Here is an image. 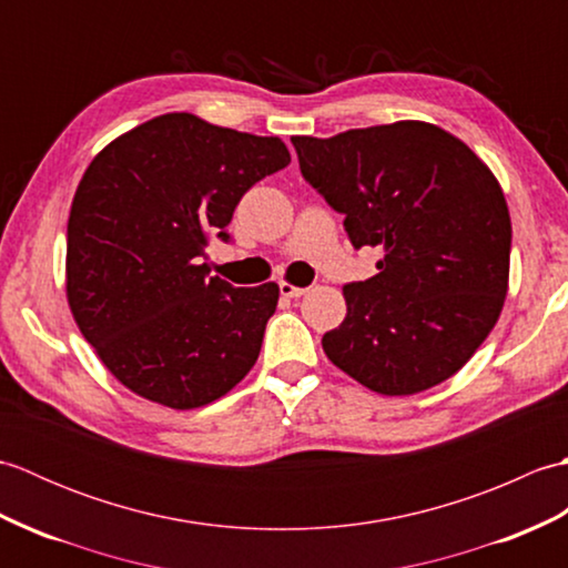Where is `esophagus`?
Segmentation results:
<instances>
[{
	"label": "esophagus",
	"instance_id": "1",
	"mask_svg": "<svg viewBox=\"0 0 568 568\" xmlns=\"http://www.w3.org/2000/svg\"><path fill=\"white\" fill-rule=\"evenodd\" d=\"M305 293H307V287H297V285H293V283L281 281V295H283V297H303Z\"/></svg>",
	"mask_w": 568,
	"mask_h": 568
}]
</instances>
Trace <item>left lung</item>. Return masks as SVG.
<instances>
[{
	"label": "left lung",
	"mask_w": 568,
	"mask_h": 568,
	"mask_svg": "<svg viewBox=\"0 0 568 568\" xmlns=\"http://www.w3.org/2000/svg\"><path fill=\"white\" fill-rule=\"evenodd\" d=\"M307 183L342 212L378 273L344 285L324 354L368 390L415 395L452 378L496 327L508 295L510 212L490 168L427 122L293 136Z\"/></svg>",
	"instance_id": "1"
}]
</instances>
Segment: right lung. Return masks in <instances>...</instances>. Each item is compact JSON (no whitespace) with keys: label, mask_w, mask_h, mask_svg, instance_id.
I'll list each match as a JSON object with an SVG mask.
<instances>
[{"label":"right lung","mask_w":568,"mask_h":568,"mask_svg":"<svg viewBox=\"0 0 568 568\" xmlns=\"http://www.w3.org/2000/svg\"><path fill=\"white\" fill-rule=\"evenodd\" d=\"M291 163L277 136L171 112L126 131L84 171L68 220L72 317L112 376L173 409L226 395L253 368L275 283L234 287L200 263L244 192Z\"/></svg>","instance_id":"right-lung-1"}]
</instances>
